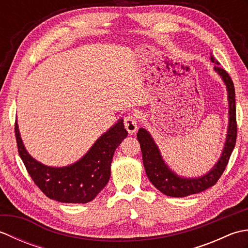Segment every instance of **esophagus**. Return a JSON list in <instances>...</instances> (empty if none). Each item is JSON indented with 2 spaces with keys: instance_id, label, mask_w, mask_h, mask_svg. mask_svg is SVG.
<instances>
[{
  "instance_id": "obj_1",
  "label": "esophagus",
  "mask_w": 248,
  "mask_h": 248,
  "mask_svg": "<svg viewBox=\"0 0 248 248\" xmlns=\"http://www.w3.org/2000/svg\"><path fill=\"white\" fill-rule=\"evenodd\" d=\"M124 128L127 129L128 132L130 134L134 133L136 130H138L139 127V121H138V117L133 114H129L124 117Z\"/></svg>"
}]
</instances>
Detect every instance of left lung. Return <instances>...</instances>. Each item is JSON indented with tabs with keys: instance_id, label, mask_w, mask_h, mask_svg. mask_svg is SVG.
Instances as JSON below:
<instances>
[{
	"instance_id": "left-lung-1",
	"label": "left lung",
	"mask_w": 248,
	"mask_h": 248,
	"mask_svg": "<svg viewBox=\"0 0 248 248\" xmlns=\"http://www.w3.org/2000/svg\"><path fill=\"white\" fill-rule=\"evenodd\" d=\"M211 61L215 62V71L223 78L224 82L226 83L229 100V125L227 140H226L222 156L219 157L218 162L212 168V170H210L207 175L196 179L178 177L166 166L164 161L162 160L160 151L157 149L150 134L143 128H140L138 132V140L140 145L143 163L147 176H148L150 182L160 192L167 195V196L186 197L188 196V195L197 194L213 186L218 181L220 176L223 175L235 146L238 125H236L234 85L228 72L218 66L219 62L213 56H211Z\"/></svg>"
}]
</instances>
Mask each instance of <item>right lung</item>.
I'll list each match as a JSON object with an SVG mask.
<instances>
[{
	"label": "right lung",
	"instance_id": "add662e5",
	"mask_svg": "<svg viewBox=\"0 0 248 248\" xmlns=\"http://www.w3.org/2000/svg\"><path fill=\"white\" fill-rule=\"evenodd\" d=\"M18 152L31 180L46 196L66 203L92 202L107 186L110 176V163L116 148L128 132L123 120L103 134L82 159L67 167H49L37 162L25 150L15 123Z\"/></svg>",
	"mask_w": 248,
	"mask_h": 248
}]
</instances>
